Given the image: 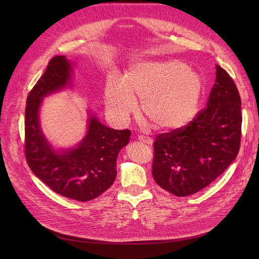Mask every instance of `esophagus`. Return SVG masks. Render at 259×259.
Listing matches in <instances>:
<instances>
[{
  "mask_svg": "<svg viewBox=\"0 0 259 259\" xmlns=\"http://www.w3.org/2000/svg\"><path fill=\"white\" fill-rule=\"evenodd\" d=\"M138 139L140 140V142H143V143H145V144H148V145H151L152 144V138H150V137H147V136H144V135H140L139 137H138Z\"/></svg>",
  "mask_w": 259,
  "mask_h": 259,
  "instance_id": "esophagus-1",
  "label": "esophagus"
}]
</instances>
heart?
Masks as SVG:
<instances>
[{"mask_svg":"<svg viewBox=\"0 0 259 259\" xmlns=\"http://www.w3.org/2000/svg\"><path fill=\"white\" fill-rule=\"evenodd\" d=\"M203 81L178 60L140 61L132 65L122 82L109 79L105 86L107 112L119 124L128 120L140 100L143 113L156 127L177 130L197 111Z\"/></svg>","mask_w":259,"mask_h":259,"instance_id":"1","label":"heart"}]
</instances>
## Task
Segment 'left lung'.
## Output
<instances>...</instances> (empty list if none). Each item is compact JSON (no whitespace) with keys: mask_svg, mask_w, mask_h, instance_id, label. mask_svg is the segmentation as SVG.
Returning <instances> with one entry per match:
<instances>
[{"mask_svg":"<svg viewBox=\"0 0 259 259\" xmlns=\"http://www.w3.org/2000/svg\"><path fill=\"white\" fill-rule=\"evenodd\" d=\"M241 98L231 76L216 65L206 108L186 126L156 136L152 175L164 190L187 197L221 176L241 143Z\"/></svg>","mask_w":259,"mask_h":259,"instance_id":"left-lung-1","label":"left lung"}]
</instances>
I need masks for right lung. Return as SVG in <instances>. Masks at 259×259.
<instances>
[{
  "label": "right lung",
  "instance_id": "1",
  "mask_svg": "<svg viewBox=\"0 0 259 259\" xmlns=\"http://www.w3.org/2000/svg\"><path fill=\"white\" fill-rule=\"evenodd\" d=\"M71 71V64L65 56H55L29 93L25 155L33 174L54 192L85 202L99 197L113 184L117 154L128 144L131 132L109 128L92 115L88 133L79 145L60 152L54 150L40 127L38 110L45 96L68 86Z\"/></svg>",
  "mask_w": 259,
  "mask_h": 259
}]
</instances>
